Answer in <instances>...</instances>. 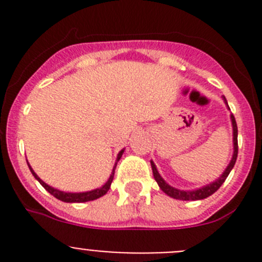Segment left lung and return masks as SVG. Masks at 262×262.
<instances>
[{"mask_svg":"<svg viewBox=\"0 0 262 262\" xmlns=\"http://www.w3.org/2000/svg\"><path fill=\"white\" fill-rule=\"evenodd\" d=\"M224 102L226 105L228 106L227 103V99L224 98ZM230 108V107H228ZM231 122H232V129H233V155L232 159H231L230 164L226 168V170L223 172V174L221 177L215 180L214 182L211 184L206 185V186L201 187V189H196V190H191V191H186V190H180V189H176V187L170 186V185L166 184L165 181L163 180V177L160 176V173L157 172L156 165L154 164V161H151V166H152V172H154V177L156 180V182L159 184L160 189L164 191L165 194H168L169 196H172V198H176V200H181V201H198V200H205L207 196H210L211 194H214L215 191L219 189V187L223 185V182L226 181V178L228 177L230 172L232 170L233 165L236 163V159H237V124H236L235 117L231 114Z\"/></svg>","mask_w":262,"mask_h":262,"instance_id":"1","label":"left lung"}]
</instances>
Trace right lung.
<instances>
[{"mask_svg":"<svg viewBox=\"0 0 262 262\" xmlns=\"http://www.w3.org/2000/svg\"><path fill=\"white\" fill-rule=\"evenodd\" d=\"M123 152H124V149H122V151L118 154L117 163L119 161L120 157H122ZM117 163H115L114 169H113V173H111L110 177H108L107 182H106L102 187H99V189H94V190H90V191H85V193H67V191L57 190V189H55V187H52V186H50V185L46 184L45 181H41L40 178L36 176V173L32 170L31 166L29 165V168H30V170H31L32 176H34V177H35L39 182H40L41 186L45 187L48 193L52 194L55 198H57L59 201H62V202H67V203H82V202H89V201L97 200V198L105 195V194L107 193L108 189H110V186H111V182H113V178H114V172H115V168H117Z\"/></svg>","mask_w":262,"mask_h":262,"instance_id":"add662e5","label":"right lung"}]
</instances>
